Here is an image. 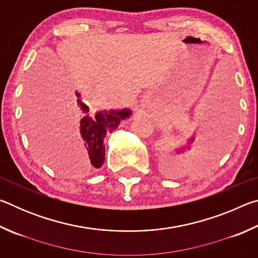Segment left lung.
<instances>
[{"mask_svg": "<svg viewBox=\"0 0 258 258\" xmlns=\"http://www.w3.org/2000/svg\"><path fill=\"white\" fill-rule=\"evenodd\" d=\"M215 121V120H214ZM215 123H214V131L212 130V135H210V133H209V135H207V139L205 140V142L204 143V146H202L200 148H198V150H197V155H198V157L200 158V157H203V156H205V155H207L209 151L211 150H213V147H215L216 145H217V141H218V139H220V135H221V132H220V127L215 128ZM213 128V127H212ZM195 140V137H192L190 140H189V143H192V141H194ZM185 148H189V147H182V149H180L177 151V154H181V152H183L185 150Z\"/></svg>", "mask_w": 258, "mask_h": 258, "instance_id": "left-lung-1", "label": "left lung"}]
</instances>
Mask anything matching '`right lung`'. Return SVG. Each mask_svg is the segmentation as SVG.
<instances>
[{"mask_svg":"<svg viewBox=\"0 0 258 258\" xmlns=\"http://www.w3.org/2000/svg\"><path fill=\"white\" fill-rule=\"evenodd\" d=\"M77 98V104L80 106L83 112H89V107L82 102L80 99L81 95L75 92ZM132 111L130 109H123V110H109L100 111L95 113V118H91L87 115L83 117L80 123V141L82 143V149L84 150L86 156H89L94 167L100 168L103 165L104 150L103 139L106 138L108 132H112L117 128V126L123 119L128 118Z\"/></svg>","mask_w":258,"mask_h":258,"instance_id":"obj_1","label":"right lung"}]
</instances>
